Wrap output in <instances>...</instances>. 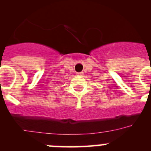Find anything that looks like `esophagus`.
<instances>
[{
  "label": "esophagus",
  "instance_id": "obj_1",
  "mask_svg": "<svg viewBox=\"0 0 151 151\" xmlns=\"http://www.w3.org/2000/svg\"><path fill=\"white\" fill-rule=\"evenodd\" d=\"M77 75L79 76V77H82L83 75V72H78L77 73Z\"/></svg>",
  "mask_w": 151,
  "mask_h": 151
}]
</instances>
